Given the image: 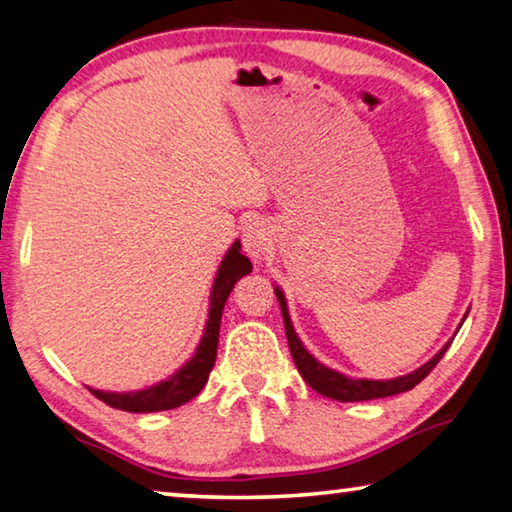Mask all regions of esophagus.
Instances as JSON below:
<instances>
[{"instance_id":"esophagus-1","label":"esophagus","mask_w":512,"mask_h":512,"mask_svg":"<svg viewBox=\"0 0 512 512\" xmlns=\"http://www.w3.org/2000/svg\"><path fill=\"white\" fill-rule=\"evenodd\" d=\"M242 245H245V251L254 261H261L267 249H270V238H267L265 226L251 222L245 229V236H242Z\"/></svg>"}]
</instances>
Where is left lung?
Wrapping results in <instances>:
<instances>
[{"instance_id":"left-lung-1","label":"left lung","mask_w":512,"mask_h":512,"mask_svg":"<svg viewBox=\"0 0 512 512\" xmlns=\"http://www.w3.org/2000/svg\"><path fill=\"white\" fill-rule=\"evenodd\" d=\"M276 299H279V304H281L283 324H286V338H288L292 360H295L297 370H299L301 376H304V381L324 397H331V399H338V401H367V399L392 397V395H399V392L413 390L417 383L431 374L433 367L440 363V358L445 356V351L449 349V342H447V345L442 347L438 354H435L429 360V363L422 365L420 370L410 372L406 376H399V379H390V381L349 379V376L340 374V372H333L331 367H324L322 363H317V360L311 354H308L304 345L299 342L295 329H292V322H290V315H288V308H286V297H283V292L279 288H276Z\"/></svg>"}]
</instances>
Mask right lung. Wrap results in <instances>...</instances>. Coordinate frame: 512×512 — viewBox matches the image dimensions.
Returning <instances> with one entry per match:
<instances>
[{
  "label": "right lung",
  "instance_id": "right-lung-1",
  "mask_svg": "<svg viewBox=\"0 0 512 512\" xmlns=\"http://www.w3.org/2000/svg\"><path fill=\"white\" fill-rule=\"evenodd\" d=\"M251 272V263L247 256L240 254V242H236L224 256V261L217 270L215 286L211 292V311H208V322L204 338L186 365L172 376V379L161 381L147 390L127 392V395H117V392H102L88 388L97 399L117 410H127V413H156V410H170L181 404H186L192 397H197L201 388L208 381L215 358H217V338H220V320L226 304V297L242 276Z\"/></svg>",
  "mask_w": 512,
  "mask_h": 512
}]
</instances>
